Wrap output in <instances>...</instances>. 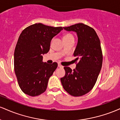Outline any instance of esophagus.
<instances>
[{"mask_svg":"<svg viewBox=\"0 0 120 120\" xmlns=\"http://www.w3.org/2000/svg\"><path fill=\"white\" fill-rule=\"evenodd\" d=\"M58 67H59V68H63V66L61 65L60 63H58Z\"/></svg>","mask_w":120,"mask_h":120,"instance_id":"1","label":"esophagus"}]
</instances>
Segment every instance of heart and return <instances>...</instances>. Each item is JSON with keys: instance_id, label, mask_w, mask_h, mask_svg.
Instances as JSON below:
<instances>
[{"instance_id": "heart-1", "label": "heart", "mask_w": 120, "mask_h": 120, "mask_svg": "<svg viewBox=\"0 0 120 120\" xmlns=\"http://www.w3.org/2000/svg\"><path fill=\"white\" fill-rule=\"evenodd\" d=\"M63 38H64V39H66L70 38H73V36L71 34H66L64 35V37H63Z\"/></svg>"}]
</instances>
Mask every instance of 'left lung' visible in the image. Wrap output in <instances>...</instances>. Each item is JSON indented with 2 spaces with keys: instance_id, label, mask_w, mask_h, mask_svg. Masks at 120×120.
I'll use <instances>...</instances> for the list:
<instances>
[{
  "instance_id": "obj_1",
  "label": "left lung",
  "mask_w": 120,
  "mask_h": 120,
  "mask_svg": "<svg viewBox=\"0 0 120 120\" xmlns=\"http://www.w3.org/2000/svg\"><path fill=\"white\" fill-rule=\"evenodd\" d=\"M63 28L76 32L78 43L73 54L76 68L72 71L65 67V75L60 80L64 90L71 95L81 96L93 89L102 67L100 41L95 30L82 23Z\"/></svg>"
}]
</instances>
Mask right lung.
Here are the masks:
<instances>
[{"label": "right lung", "mask_w": 120, "mask_h": 120, "mask_svg": "<svg viewBox=\"0 0 120 120\" xmlns=\"http://www.w3.org/2000/svg\"><path fill=\"white\" fill-rule=\"evenodd\" d=\"M63 27H52L41 23L26 27L21 33L14 53L15 72L21 90L36 96L46 90L49 77L57 67L42 61V55L49 50L50 43Z\"/></svg>", "instance_id": "obj_1"}]
</instances>
